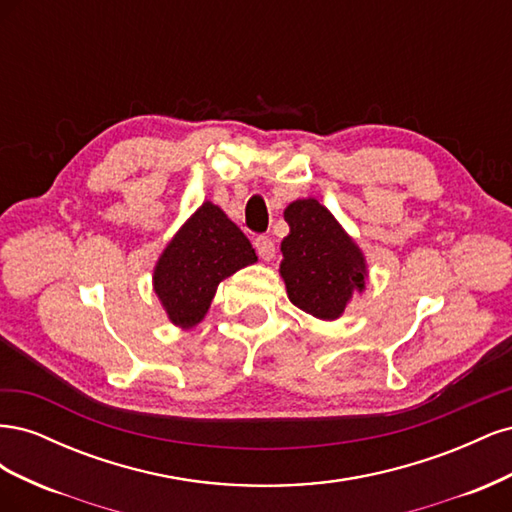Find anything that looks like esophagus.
Listing matches in <instances>:
<instances>
[{
  "instance_id": "obj_1",
  "label": "esophagus",
  "mask_w": 512,
  "mask_h": 512,
  "mask_svg": "<svg viewBox=\"0 0 512 512\" xmlns=\"http://www.w3.org/2000/svg\"><path fill=\"white\" fill-rule=\"evenodd\" d=\"M254 245H256V252L262 260H273L275 258V243L271 237H265L260 235L254 239Z\"/></svg>"
}]
</instances>
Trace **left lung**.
Masks as SVG:
<instances>
[{
    "instance_id": "1",
    "label": "left lung",
    "mask_w": 512,
    "mask_h": 512,
    "mask_svg": "<svg viewBox=\"0 0 512 512\" xmlns=\"http://www.w3.org/2000/svg\"><path fill=\"white\" fill-rule=\"evenodd\" d=\"M290 226L282 241L280 275L288 299L305 314L337 320L367 284L359 245L316 198H299L284 211Z\"/></svg>"
}]
</instances>
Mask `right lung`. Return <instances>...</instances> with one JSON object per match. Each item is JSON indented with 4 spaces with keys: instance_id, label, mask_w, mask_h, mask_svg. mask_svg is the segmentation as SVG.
<instances>
[{
    "instance_id": "add662e5",
    "label": "right lung",
    "mask_w": 512,
    "mask_h": 512,
    "mask_svg": "<svg viewBox=\"0 0 512 512\" xmlns=\"http://www.w3.org/2000/svg\"><path fill=\"white\" fill-rule=\"evenodd\" d=\"M256 260L250 239L207 200L164 247L153 267V290L168 320L188 331L209 312L220 282Z\"/></svg>"
}]
</instances>
